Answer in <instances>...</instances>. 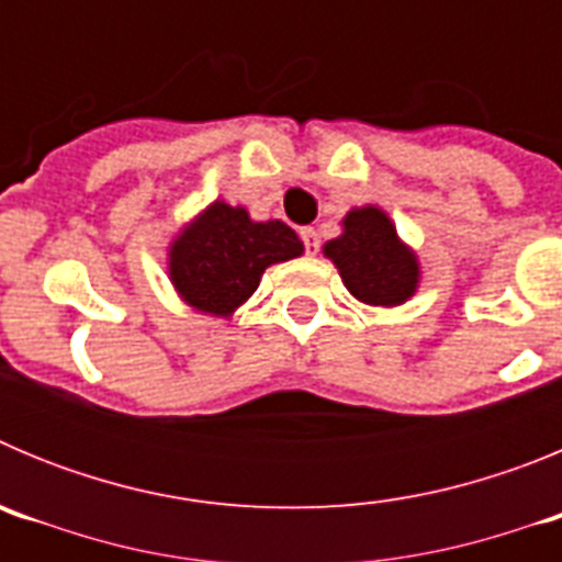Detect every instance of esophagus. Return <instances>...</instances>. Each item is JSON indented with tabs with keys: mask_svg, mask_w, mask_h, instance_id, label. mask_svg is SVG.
Here are the masks:
<instances>
[{
	"mask_svg": "<svg viewBox=\"0 0 562 562\" xmlns=\"http://www.w3.org/2000/svg\"><path fill=\"white\" fill-rule=\"evenodd\" d=\"M301 238H304L306 252H310V256H315L317 247H321V238H317L315 227H304V231H301Z\"/></svg>",
	"mask_w": 562,
	"mask_h": 562,
	"instance_id": "34e87169",
	"label": "esophagus"
}]
</instances>
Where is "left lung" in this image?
<instances>
[{"label": "left lung", "instance_id": "left-lung-1", "mask_svg": "<svg viewBox=\"0 0 562 562\" xmlns=\"http://www.w3.org/2000/svg\"><path fill=\"white\" fill-rule=\"evenodd\" d=\"M324 256L337 267L346 290L369 306H400L419 286V258L376 205L351 207L340 236L324 245Z\"/></svg>", "mask_w": 562, "mask_h": 562}]
</instances>
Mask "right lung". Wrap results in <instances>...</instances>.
I'll return each mask as SVG.
<instances>
[{
    "label": "right lung",
    "instance_id": "add662e5",
    "mask_svg": "<svg viewBox=\"0 0 562 562\" xmlns=\"http://www.w3.org/2000/svg\"><path fill=\"white\" fill-rule=\"evenodd\" d=\"M304 252L284 222H252L247 207L216 200L168 245V278L191 310L231 317L258 290L270 265Z\"/></svg>",
    "mask_w": 562,
    "mask_h": 562
}]
</instances>
